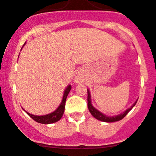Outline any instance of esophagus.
<instances>
[{"label": "esophagus", "instance_id": "esophagus-1", "mask_svg": "<svg viewBox=\"0 0 156 156\" xmlns=\"http://www.w3.org/2000/svg\"><path fill=\"white\" fill-rule=\"evenodd\" d=\"M77 81H78V80H77Z\"/></svg>", "mask_w": 156, "mask_h": 156}]
</instances>
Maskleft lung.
Listing matches in <instances>:
<instances>
[{
    "mask_svg": "<svg viewBox=\"0 0 156 156\" xmlns=\"http://www.w3.org/2000/svg\"><path fill=\"white\" fill-rule=\"evenodd\" d=\"M137 102V100L133 106H131V107L128 108L127 110H125L124 112H123L122 113L119 115H116V116H106L105 114H103L101 112H100L99 110H98L97 109H95L94 107L92 106L91 104V100H90V94L89 90H87V107H88V110L90 111V113H91L92 116L96 118L97 120H101V121L103 122H107V123H112V122H116V121H119V120H122V119L132 110L133 107L136 105Z\"/></svg>",
    "mask_w": 156,
    "mask_h": 156,
    "instance_id": "8db88e82",
    "label": "left lung"
}]
</instances>
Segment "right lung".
<instances>
[{
	"label": "right lung",
	"mask_w": 156,
	"mask_h": 156,
	"mask_svg": "<svg viewBox=\"0 0 156 156\" xmlns=\"http://www.w3.org/2000/svg\"><path fill=\"white\" fill-rule=\"evenodd\" d=\"M24 45H25V43H24ZM71 89H72V86L69 84V85H68V87H66V90H65L61 104H60V105L58 106V107L55 110V111L52 112V113H49V114L43 115V116H36V115L31 114V113H28V112L27 111H26V113H27L32 119H33L35 121L38 122V123H43V124H50V123H53L58 121V120L62 118V116L63 113H64L65 104H66V98H67V96L68 94H69V91L71 90Z\"/></svg>",
	"instance_id": "right-lung-1"
}]
</instances>
